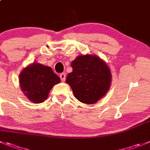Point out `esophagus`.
<instances>
[{
	"mask_svg": "<svg viewBox=\"0 0 150 150\" xmlns=\"http://www.w3.org/2000/svg\"><path fill=\"white\" fill-rule=\"evenodd\" d=\"M59 77H60L61 81L64 82V81L65 80V78H66L65 74H64V73H62V74H60V75H59Z\"/></svg>",
	"mask_w": 150,
	"mask_h": 150,
	"instance_id": "1",
	"label": "esophagus"
}]
</instances>
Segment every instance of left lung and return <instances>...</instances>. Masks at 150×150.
Listing matches in <instances>:
<instances>
[{"label":"left lung","mask_w":150,"mask_h":150,"mask_svg":"<svg viewBox=\"0 0 150 150\" xmlns=\"http://www.w3.org/2000/svg\"><path fill=\"white\" fill-rule=\"evenodd\" d=\"M73 71L65 82L72 88L74 96L85 104H93L109 90L111 73L108 65L96 56H79L71 62Z\"/></svg>","instance_id":"8db88e82"}]
</instances>
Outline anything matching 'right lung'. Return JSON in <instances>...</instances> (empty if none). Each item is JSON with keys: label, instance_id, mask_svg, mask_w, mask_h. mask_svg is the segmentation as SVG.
Segmentation results:
<instances>
[{"label": "right lung", "instance_id": "right-lung-1", "mask_svg": "<svg viewBox=\"0 0 150 150\" xmlns=\"http://www.w3.org/2000/svg\"><path fill=\"white\" fill-rule=\"evenodd\" d=\"M59 82L60 79L50 67L36 62L23 69L20 75L21 90L35 103L44 102L52 87Z\"/></svg>", "mask_w": 150, "mask_h": 150}]
</instances>
